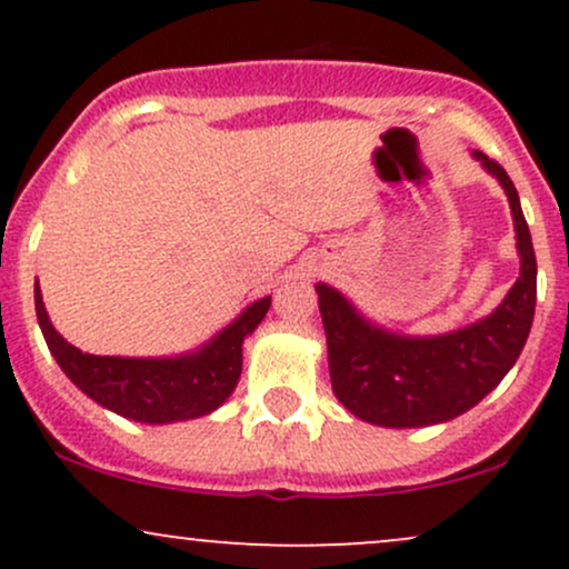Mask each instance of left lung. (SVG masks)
Returning <instances> with one entry per match:
<instances>
[{"label": "left lung", "instance_id": "left-lung-1", "mask_svg": "<svg viewBox=\"0 0 569 569\" xmlns=\"http://www.w3.org/2000/svg\"><path fill=\"white\" fill-rule=\"evenodd\" d=\"M473 154L506 189L521 257L519 280L492 316L443 337H398L363 321L339 291L316 286L331 388L345 409L375 426L420 428L462 415L498 388L530 337L538 297L530 227L500 162Z\"/></svg>", "mask_w": 569, "mask_h": 569}]
</instances>
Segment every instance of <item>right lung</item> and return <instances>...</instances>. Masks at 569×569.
<instances>
[{"mask_svg":"<svg viewBox=\"0 0 569 569\" xmlns=\"http://www.w3.org/2000/svg\"><path fill=\"white\" fill-rule=\"evenodd\" d=\"M37 321L50 352L84 396L136 422L192 420L227 401L243 369V339L270 310V297L253 302L238 321L213 337L206 348L179 358L90 356L69 345L50 323L39 286L34 289Z\"/></svg>","mask_w":569,"mask_h":569,"instance_id":"right-lung-1","label":"right lung"}]
</instances>
